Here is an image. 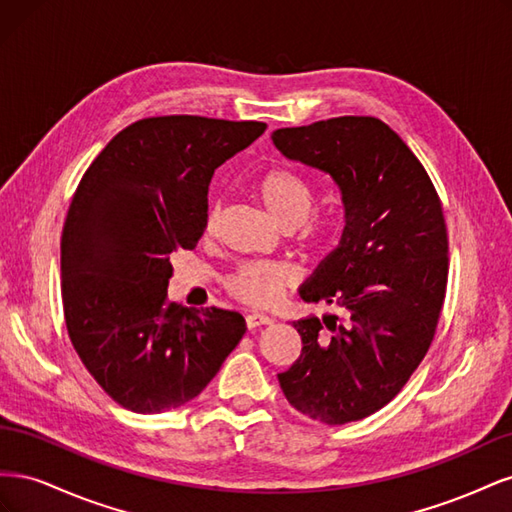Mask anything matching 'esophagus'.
Masks as SVG:
<instances>
[{
	"mask_svg": "<svg viewBox=\"0 0 512 512\" xmlns=\"http://www.w3.org/2000/svg\"><path fill=\"white\" fill-rule=\"evenodd\" d=\"M273 318L271 316H265V314H250L245 316V324L247 329H256V327H262V324H271Z\"/></svg>",
	"mask_w": 512,
	"mask_h": 512,
	"instance_id": "esophagus-1",
	"label": "esophagus"
}]
</instances>
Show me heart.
Listing matches in <instances>:
<instances>
[{
    "mask_svg": "<svg viewBox=\"0 0 512 512\" xmlns=\"http://www.w3.org/2000/svg\"><path fill=\"white\" fill-rule=\"evenodd\" d=\"M256 194L265 205L269 218L280 228H299L314 213V190L309 183L288 168H273L256 183ZM218 228V207L207 211L203 235L211 237ZM292 284V271L280 262H250L228 275L226 290L245 305L265 307L280 299Z\"/></svg>",
    "mask_w": 512,
    "mask_h": 512,
    "instance_id": "obj_1",
    "label": "heart"
}]
</instances>
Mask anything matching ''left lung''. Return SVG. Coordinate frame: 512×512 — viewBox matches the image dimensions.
<instances>
[{
  "label": "left lung",
  "mask_w": 512,
  "mask_h": 512,
  "mask_svg": "<svg viewBox=\"0 0 512 512\" xmlns=\"http://www.w3.org/2000/svg\"><path fill=\"white\" fill-rule=\"evenodd\" d=\"M271 141L335 181L346 220L299 288L305 303L342 307L346 322H292L303 350L277 378L288 404L314 421H361L401 391L436 333L448 275L442 203L410 147L376 117L282 128Z\"/></svg>",
  "instance_id": "1"
}]
</instances>
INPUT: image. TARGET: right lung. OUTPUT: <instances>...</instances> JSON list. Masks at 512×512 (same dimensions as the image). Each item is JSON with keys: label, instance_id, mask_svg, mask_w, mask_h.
Instances as JSON below:
<instances>
[{"label": "right lung", "instance_id": "right-lung-1", "mask_svg": "<svg viewBox=\"0 0 512 512\" xmlns=\"http://www.w3.org/2000/svg\"><path fill=\"white\" fill-rule=\"evenodd\" d=\"M267 130L196 115L132 123L91 162L61 232V299L70 342L119 406H185L245 333L237 312L166 301L170 256L203 237L215 168Z\"/></svg>", "mask_w": 512, "mask_h": 512}]
</instances>
